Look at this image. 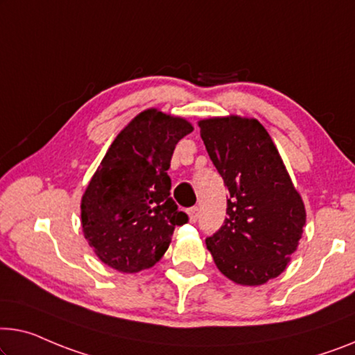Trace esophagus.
<instances>
[{
	"label": "esophagus",
	"mask_w": 355,
	"mask_h": 355,
	"mask_svg": "<svg viewBox=\"0 0 355 355\" xmlns=\"http://www.w3.org/2000/svg\"><path fill=\"white\" fill-rule=\"evenodd\" d=\"M189 220H191L193 223H196V221L199 220V207H193L189 210Z\"/></svg>",
	"instance_id": "esophagus-1"
}]
</instances>
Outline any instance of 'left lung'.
I'll return each mask as SVG.
<instances>
[{
    "instance_id": "8db88e82",
    "label": "left lung",
    "mask_w": 355,
    "mask_h": 355,
    "mask_svg": "<svg viewBox=\"0 0 355 355\" xmlns=\"http://www.w3.org/2000/svg\"><path fill=\"white\" fill-rule=\"evenodd\" d=\"M199 127L230 191L228 216L205 244L226 277L241 285H261L284 271L298 247L304 204L257 119L211 118Z\"/></svg>"
}]
</instances>
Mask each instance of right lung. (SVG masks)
Masks as SVG:
<instances>
[{
    "label": "right lung",
    "mask_w": 355,
    "mask_h": 355,
    "mask_svg": "<svg viewBox=\"0 0 355 355\" xmlns=\"http://www.w3.org/2000/svg\"><path fill=\"white\" fill-rule=\"evenodd\" d=\"M191 132L188 121L151 108L111 144L81 202L84 237L110 268H151L166 253L175 226L188 223L171 198L167 171L175 145Z\"/></svg>",
    "instance_id": "add662e5"
}]
</instances>
